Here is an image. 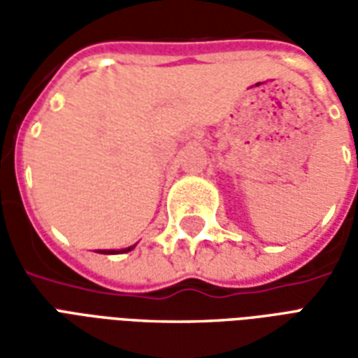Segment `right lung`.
<instances>
[{
    "mask_svg": "<svg viewBox=\"0 0 358 358\" xmlns=\"http://www.w3.org/2000/svg\"><path fill=\"white\" fill-rule=\"evenodd\" d=\"M136 245H132V248L128 249H118V251H115V249H109V251H99V253H105V255H115V253H126V251H130V249H134Z\"/></svg>",
    "mask_w": 358,
    "mask_h": 358,
    "instance_id": "1",
    "label": "right lung"
}]
</instances>
